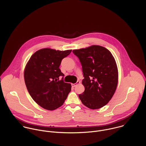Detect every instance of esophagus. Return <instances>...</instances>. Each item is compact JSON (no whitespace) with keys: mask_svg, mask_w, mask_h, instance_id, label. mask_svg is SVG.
<instances>
[{"mask_svg":"<svg viewBox=\"0 0 146 146\" xmlns=\"http://www.w3.org/2000/svg\"><path fill=\"white\" fill-rule=\"evenodd\" d=\"M80 84V82L78 81L76 83L72 84H71V86H72V87H73V88H74V87H75L76 85H78V84Z\"/></svg>","mask_w":146,"mask_h":146,"instance_id":"esophagus-1","label":"esophagus"}]
</instances>
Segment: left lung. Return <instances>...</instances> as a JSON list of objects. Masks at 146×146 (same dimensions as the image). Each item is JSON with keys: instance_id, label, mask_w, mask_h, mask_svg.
Returning a JSON list of instances; mask_svg holds the SVG:
<instances>
[{"instance_id": "left-lung-1", "label": "left lung", "mask_w": 146, "mask_h": 146, "mask_svg": "<svg viewBox=\"0 0 146 146\" xmlns=\"http://www.w3.org/2000/svg\"><path fill=\"white\" fill-rule=\"evenodd\" d=\"M82 64L85 90L79 97L84 105L98 109L113 97L118 83V70L111 53L100 45L72 50Z\"/></svg>"}]
</instances>
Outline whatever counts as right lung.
Segmentation results:
<instances>
[{"label":"right lung","mask_w":146,"mask_h":146,"mask_svg":"<svg viewBox=\"0 0 146 146\" xmlns=\"http://www.w3.org/2000/svg\"><path fill=\"white\" fill-rule=\"evenodd\" d=\"M71 50L40 49L32 55L25 67L24 79L27 90L44 109L52 111L61 107L71 91V85L63 82L64 74L59 67ZM60 76H63L61 81Z\"/></svg>","instance_id":"right-lung-1"}]
</instances>
